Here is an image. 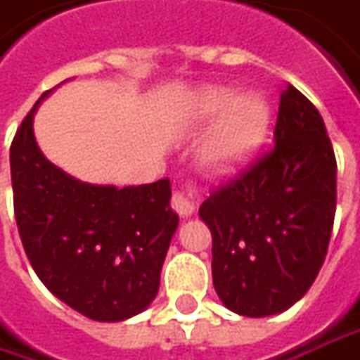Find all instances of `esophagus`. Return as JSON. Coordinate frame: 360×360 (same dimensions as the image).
I'll use <instances>...</instances> for the list:
<instances>
[{"mask_svg": "<svg viewBox=\"0 0 360 360\" xmlns=\"http://www.w3.org/2000/svg\"><path fill=\"white\" fill-rule=\"evenodd\" d=\"M171 207L181 217H189L195 211V195L193 191H175L171 197Z\"/></svg>", "mask_w": 360, "mask_h": 360, "instance_id": "esophagus-1", "label": "esophagus"}]
</instances>
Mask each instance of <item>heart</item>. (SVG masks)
<instances>
[{
	"label": "heart",
	"instance_id": "heart-1",
	"mask_svg": "<svg viewBox=\"0 0 360 360\" xmlns=\"http://www.w3.org/2000/svg\"><path fill=\"white\" fill-rule=\"evenodd\" d=\"M197 115L219 120L201 149L207 167L233 173L251 161L269 131V105L261 95H241L229 87H207L195 101Z\"/></svg>",
	"mask_w": 360,
	"mask_h": 360
}]
</instances>
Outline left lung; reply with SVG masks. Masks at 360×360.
Segmentation results:
<instances>
[{"mask_svg": "<svg viewBox=\"0 0 360 360\" xmlns=\"http://www.w3.org/2000/svg\"><path fill=\"white\" fill-rule=\"evenodd\" d=\"M273 141L199 207L213 235L215 291L243 316L283 313L311 289L337 209V159L325 121L291 83L281 94Z\"/></svg>", "mask_w": 360, "mask_h": 360, "instance_id": "left-lung-1", "label": "left lung"}]
</instances>
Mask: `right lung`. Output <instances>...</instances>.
Instances as JSON below:
<instances>
[{
	"label": "right lung",
	"instance_id": "obj_1",
	"mask_svg": "<svg viewBox=\"0 0 360 360\" xmlns=\"http://www.w3.org/2000/svg\"><path fill=\"white\" fill-rule=\"evenodd\" d=\"M39 101L9 147L13 211L25 255L45 287L87 319L115 323L139 315L159 291L179 225L169 205L171 183L117 189L69 177L35 143L33 111Z\"/></svg>",
	"mask_w": 360,
	"mask_h": 360
}]
</instances>
